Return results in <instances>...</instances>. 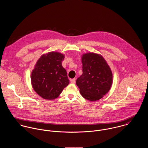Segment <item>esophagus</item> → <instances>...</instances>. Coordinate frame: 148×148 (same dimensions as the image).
<instances>
[{"instance_id":"obj_1","label":"esophagus","mask_w":148,"mask_h":148,"mask_svg":"<svg viewBox=\"0 0 148 148\" xmlns=\"http://www.w3.org/2000/svg\"><path fill=\"white\" fill-rule=\"evenodd\" d=\"M70 82L71 83H73V84H74L75 83V79L74 78V79H70Z\"/></svg>"}]
</instances>
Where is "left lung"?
Segmentation results:
<instances>
[{"mask_svg":"<svg viewBox=\"0 0 148 148\" xmlns=\"http://www.w3.org/2000/svg\"><path fill=\"white\" fill-rule=\"evenodd\" d=\"M83 74L76 84L82 97L90 101L103 97L110 90L112 73L107 63L99 54L94 53L82 56Z\"/></svg>","mask_w":148,"mask_h":148,"instance_id":"8db88e82","label":"left lung"}]
</instances>
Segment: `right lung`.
<instances>
[{"label":"right lung","mask_w":148,"mask_h":148,"mask_svg":"<svg viewBox=\"0 0 148 148\" xmlns=\"http://www.w3.org/2000/svg\"><path fill=\"white\" fill-rule=\"evenodd\" d=\"M64 54L49 52L37 61L31 74L34 90L42 98H57L69 83L66 70L62 66Z\"/></svg>","instance_id":"obj_1"}]
</instances>
